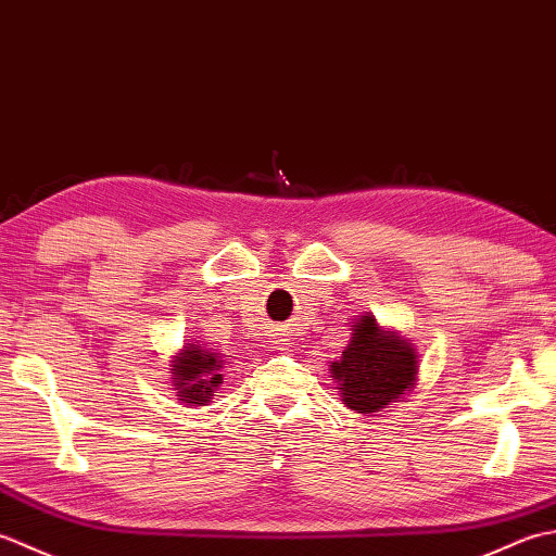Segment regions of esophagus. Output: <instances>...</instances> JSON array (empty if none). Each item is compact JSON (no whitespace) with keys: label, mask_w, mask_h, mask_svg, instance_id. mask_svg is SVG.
<instances>
[{"label":"esophagus","mask_w":556,"mask_h":556,"mask_svg":"<svg viewBox=\"0 0 556 556\" xmlns=\"http://www.w3.org/2000/svg\"><path fill=\"white\" fill-rule=\"evenodd\" d=\"M271 344H275V349L285 351V349H287V334H277L275 341H271Z\"/></svg>","instance_id":"obj_1"}]
</instances>
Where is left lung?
Instances as JSON below:
<instances>
[{
	"instance_id": "left-lung-1",
	"label": "left lung",
	"mask_w": 556,
	"mask_h": 556,
	"mask_svg": "<svg viewBox=\"0 0 556 556\" xmlns=\"http://www.w3.org/2000/svg\"><path fill=\"white\" fill-rule=\"evenodd\" d=\"M418 349L396 329L382 327L372 313L351 323V339L329 365L341 401L356 413H380L416 389Z\"/></svg>"
}]
</instances>
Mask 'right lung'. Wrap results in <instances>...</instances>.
<instances>
[{
  "mask_svg": "<svg viewBox=\"0 0 556 556\" xmlns=\"http://www.w3.org/2000/svg\"><path fill=\"white\" fill-rule=\"evenodd\" d=\"M224 356L217 351L207 349L200 341L184 344V349L172 356V389L186 406H207L224 382Z\"/></svg>",
  "mask_w": 556,
  "mask_h": 556,
  "instance_id": "1",
  "label": "right lung"
}]
</instances>
